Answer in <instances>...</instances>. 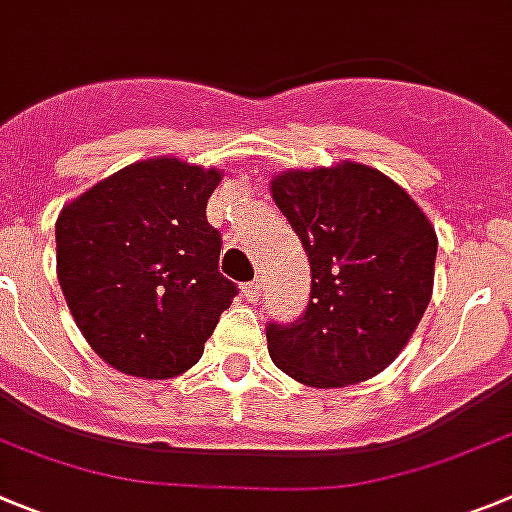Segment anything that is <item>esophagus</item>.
<instances>
[{
    "label": "esophagus",
    "mask_w": 512,
    "mask_h": 512,
    "mask_svg": "<svg viewBox=\"0 0 512 512\" xmlns=\"http://www.w3.org/2000/svg\"><path fill=\"white\" fill-rule=\"evenodd\" d=\"M243 297L248 299V302H259L261 299V281H248V284H243Z\"/></svg>",
    "instance_id": "34e87169"
}]
</instances>
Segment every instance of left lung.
Listing matches in <instances>:
<instances>
[{
  "label": "left lung",
  "mask_w": 512,
  "mask_h": 512,
  "mask_svg": "<svg viewBox=\"0 0 512 512\" xmlns=\"http://www.w3.org/2000/svg\"><path fill=\"white\" fill-rule=\"evenodd\" d=\"M271 198L309 256L307 309L269 322V355L314 388L368 381L396 360L434 287L437 233L383 172L358 162L281 172Z\"/></svg>",
  "instance_id": "obj_1"
}]
</instances>
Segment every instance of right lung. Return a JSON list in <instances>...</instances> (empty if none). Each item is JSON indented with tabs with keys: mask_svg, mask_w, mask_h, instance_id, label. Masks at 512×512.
Masks as SVG:
<instances>
[{
	"mask_svg": "<svg viewBox=\"0 0 512 512\" xmlns=\"http://www.w3.org/2000/svg\"><path fill=\"white\" fill-rule=\"evenodd\" d=\"M218 182V170L147 159L60 210V289L88 345L121 373H185L238 294L205 215Z\"/></svg>",
	"mask_w": 512,
	"mask_h": 512,
	"instance_id": "right-lung-1",
	"label": "right lung"
}]
</instances>
